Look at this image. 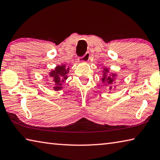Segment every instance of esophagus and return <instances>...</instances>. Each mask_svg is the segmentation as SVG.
<instances>
[{
	"label": "esophagus",
	"instance_id": "esophagus-1",
	"mask_svg": "<svg viewBox=\"0 0 160 160\" xmlns=\"http://www.w3.org/2000/svg\"><path fill=\"white\" fill-rule=\"evenodd\" d=\"M90 58V53L89 52H87L83 56L79 58V61L80 62H87L89 61V59Z\"/></svg>",
	"mask_w": 160,
	"mask_h": 160
}]
</instances>
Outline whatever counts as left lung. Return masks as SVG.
<instances>
[{
    "mask_svg": "<svg viewBox=\"0 0 160 160\" xmlns=\"http://www.w3.org/2000/svg\"><path fill=\"white\" fill-rule=\"evenodd\" d=\"M109 72V69L104 68V70H103V78H102V82H107V85H109L110 90H112V85L113 82H114L115 81V77L116 75L114 73H110V75H107V73Z\"/></svg>",
    "mask_w": 160,
    "mask_h": 160,
    "instance_id": "1",
    "label": "left lung"
}]
</instances>
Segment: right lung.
I'll return each mask as SVG.
<instances>
[{"mask_svg":"<svg viewBox=\"0 0 160 160\" xmlns=\"http://www.w3.org/2000/svg\"><path fill=\"white\" fill-rule=\"evenodd\" d=\"M69 70V67L67 68L66 65H61L56 66L55 69L49 72L50 77L55 83V86L53 87L54 90L58 91L63 88V84L64 81L67 80Z\"/></svg>","mask_w":160,"mask_h":160,"instance_id":"1","label":"right lung"}]
</instances>
